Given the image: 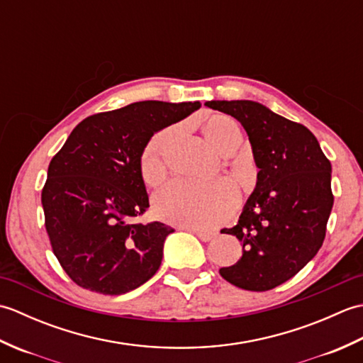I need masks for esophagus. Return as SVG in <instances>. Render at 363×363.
Returning <instances> with one entry per match:
<instances>
[{"instance_id":"1","label":"esophagus","mask_w":363,"mask_h":363,"mask_svg":"<svg viewBox=\"0 0 363 363\" xmlns=\"http://www.w3.org/2000/svg\"><path fill=\"white\" fill-rule=\"evenodd\" d=\"M187 230H191V233L196 234L203 242H211L215 237V233H211V230H203V229H194V228H187Z\"/></svg>"}]
</instances>
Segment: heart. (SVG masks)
Returning a JSON list of instances; mask_svg holds the SVG:
<instances>
[{
    "label": "heart",
    "mask_w": 363,
    "mask_h": 363,
    "mask_svg": "<svg viewBox=\"0 0 363 363\" xmlns=\"http://www.w3.org/2000/svg\"><path fill=\"white\" fill-rule=\"evenodd\" d=\"M206 140L215 151L237 148L242 142L240 125L228 115H212L203 123ZM167 140V133L152 137L140 162L143 181L157 186L164 179L165 168L160 151ZM238 204L235 189L225 181L194 182L173 181L154 196V212L160 220L177 226L194 229H211L228 220Z\"/></svg>",
    "instance_id": "1"
}]
</instances>
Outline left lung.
I'll use <instances>...</instances> for the list:
<instances>
[{
	"label": "left lung",
	"mask_w": 363,
	"mask_h": 363,
	"mask_svg": "<svg viewBox=\"0 0 363 363\" xmlns=\"http://www.w3.org/2000/svg\"><path fill=\"white\" fill-rule=\"evenodd\" d=\"M204 106L242 123L259 168L256 189L238 223L221 230L242 242V257L220 268V274L243 290H272L321 248L334 204L333 167L309 129L264 104L237 99Z\"/></svg>",
	"instance_id": "8db88e82"
}]
</instances>
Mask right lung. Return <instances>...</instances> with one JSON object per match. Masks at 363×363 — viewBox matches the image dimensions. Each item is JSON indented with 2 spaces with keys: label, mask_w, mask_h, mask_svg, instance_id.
Returning a JSON list of instances; mask_svg holds the SVG:
<instances>
[{
  "label": "right lung",
  "mask_w": 363,
  "mask_h": 363,
  "mask_svg": "<svg viewBox=\"0 0 363 363\" xmlns=\"http://www.w3.org/2000/svg\"><path fill=\"white\" fill-rule=\"evenodd\" d=\"M201 107L199 101H138L91 115L68 135L42 190L54 256L82 289L123 295L156 274L164 223L130 220L150 207L140 162L151 137Z\"/></svg>",
  "instance_id": "obj_1"
}]
</instances>
